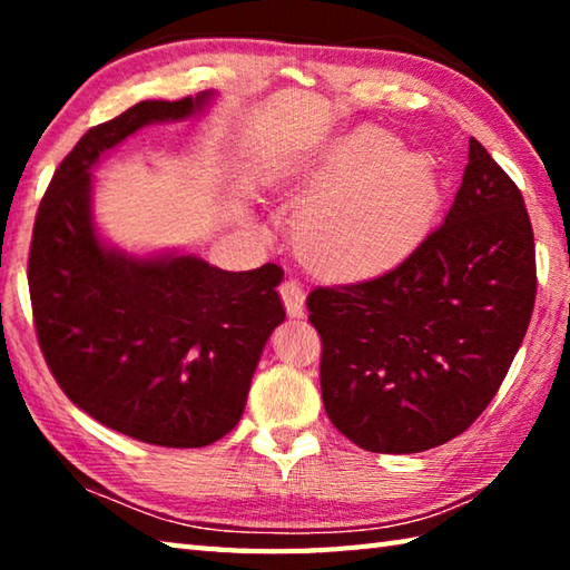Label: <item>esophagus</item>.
Here are the masks:
<instances>
[{"mask_svg":"<svg viewBox=\"0 0 570 570\" xmlns=\"http://www.w3.org/2000/svg\"><path fill=\"white\" fill-rule=\"evenodd\" d=\"M278 294H282V298H284L288 316H294V320L296 316H304V288L296 282V278H286V282H282V286H278Z\"/></svg>","mask_w":570,"mask_h":570,"instance_id":"34e87169","label":"esophagus"}]
</instances>
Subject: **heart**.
I'll return each instance as SVG.
<instances>
[{
	"label": "heart",
	"mask_w": 570,
	"mask_h": 570,
	"mask_svg": "<svg viewBox=\"0 0 570 570\" xmlns=\"http://www.w3.org/2000/svg\"><path fill=\"white\" fill-rule=\"evenodd\" d=\"M298 240L316 268L377 274L422 244L440 214L445 180L424 150H400L390 132L362 128L336 142L312 180Z\"/></svg>",
	"instance_id": "1"
}]
</instances>
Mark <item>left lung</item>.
<instances>
[{"label":"left lung","mask_w":570,"mask_h":570,"mask_svg":"<svg viewBox=\"0 0 570 570\" xmlns=\"http://www.w3.org/2000/svg\"><path fill=\"white\" fill-rule=\"evenodd\" d=\"M523 196L470 138L445 224L387 274L316 286L322 400L354 445L384 455L458 438L503 384L535 304Z\"/></svg>","instance_id":"8db88e82"}]
</instances>
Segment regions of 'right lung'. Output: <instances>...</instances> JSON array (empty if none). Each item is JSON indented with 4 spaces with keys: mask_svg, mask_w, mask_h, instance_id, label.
Segmentation results:
<instances>
[{
    "mask_svg": "<svg viewBox=\"0 0 570 570\" xmlns=\"http://www.w3.org/2000/svg\"><path fill=\"white\" fill-rule=\"evenodd\" d=\"M208 100H146L85 132L45 190L27 264L37 342L62 392L105 428L160 448H206L236 428L286 316L284 272L108 248L95 234L90 168L142 125L190 118Z\"/></svg>",
    "mask_w": 570,
    "mask_h": 570,
    "instance_id": "add662e5",
    "label": "right lung"
}]
</instances>
